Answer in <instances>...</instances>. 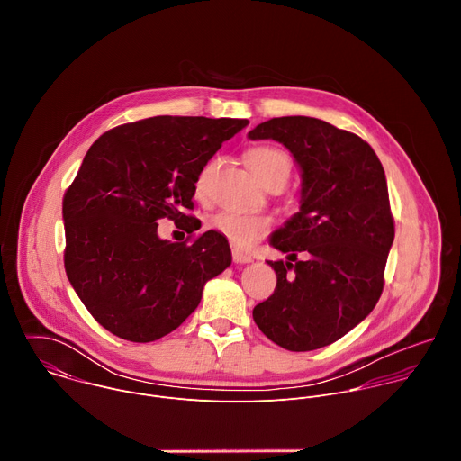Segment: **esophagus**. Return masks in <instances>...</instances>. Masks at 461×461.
Returning a JSON list of instances; mask_svg holds the SVG:
<instances>
[{
    "instance_id": "obj_1",
    "label": "esophagus",
    "mask_w": 461,
    "mask_h": 461,
    "mask_svg": "<svg viewBox=\"0 0 461 461\" xmlns=\"http://www.w3.org/2000/svg\"><path fill=\"white\" fill-rule=\"evenodd\" d=\"M231 255H233V262H237V265H246V262H251V255H248L240 249H233Z\"/></svg>"
}]
</instances>
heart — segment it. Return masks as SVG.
Here are the masks:
<instances>
[{"mask_svg":"<svg viewBox=\"0 0 461 461\" xmlns=\"http://www.w3.org/2000/svg\"><path fill=\"white\" fill-rule=\"evenodd\" d=\"M248 167L251 173L262 182L277 171L290 173L288 157L270 146H258L248 151L246 155ZM215 171V160H210L194 178V193L196 196H206L210 191V182ZM270 219L257 213H240V212H221L212 219V228L226 237L231 244L239 248H248L257 242L260 237H265L270 231Z\"/></svg>","mask_w":461,"mask_h":461,"instance_id":"heart-1","label":"heart"}]
</instances>
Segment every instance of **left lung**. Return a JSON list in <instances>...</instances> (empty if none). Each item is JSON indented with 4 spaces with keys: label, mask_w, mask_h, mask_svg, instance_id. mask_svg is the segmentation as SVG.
<instances>
[{
    "label": "left lung",
    "mask_w": 461,
    "mask_h": 461,
    "mask_svg": "<svg viewBox=\"0 0 461 461\" xmlns=\"http://www.w3.org/2000/svg\"><path fill=\"white\" fill-rule=\"evenodd\" d=\"M248 139L283 144L301 171L299 212L270 237L288 260H268L277 286L253 308V321L292 352L332 345L374 310L383 292L393 242L383 166L357 135L319 118H272Z\"/></svg>",
    "instance_id": "1"
}]
</instances>
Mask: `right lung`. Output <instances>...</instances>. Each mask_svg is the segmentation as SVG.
I'll use <instances>...</instances> for the list:
<instances>
[{"label": "right lung", "instance_id": "obj_1", "mask_svg": "<svg viewBox=\"0 0 461 461\" xmlns=\"http://www.w3.org/2000/svg\"><path fill=\"white\" fill-rule=\"evenodd\" d=\"M249 122L153 116L118 125L87 151L63 196L65 272L111 334L157 341L199 306L206 283L231 265L228 239L158 237V219H185L199 171Z\"/></svg>", "mask_w": 461, "mask_h": 461}]
</instances>
